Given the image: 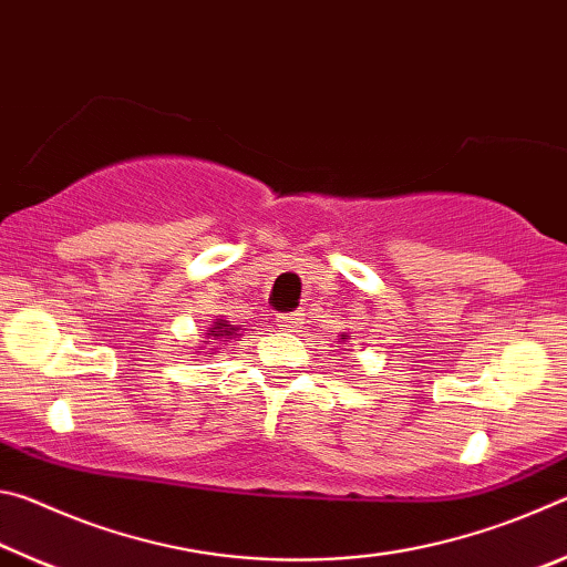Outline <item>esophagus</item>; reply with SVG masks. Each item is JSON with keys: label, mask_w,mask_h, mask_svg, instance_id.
I'll return each mask as SVG.
<instances>
[{"label": "esophagus", "mask_w": 567, "mask_h": 567, "mask_svg": "<svg viewBox=\"0 0 567 567\" xmlns=\"http://www.w3.org/2000/svg\"><path fill=\"white\" fill-rule=\"evenodd\" d=\"M280 328L282 330H287V332H295L297 328H300V322H302V312H290V315H280Z\"/></svg>", "instance_id": "obj_1"}]
</instances>
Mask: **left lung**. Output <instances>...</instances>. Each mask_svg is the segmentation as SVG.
<instances>
[{"label":"left lung","mask_w":567,"mask_h":567,"mask_svg":"<svg viewBox=\"0 0 567 567\" xmlns=\"http://www.w3.org/2000/svg\"><path fill=\"white\" fill-rule=\"evenodd\" d=\"M348 340H350V334L342 332V334H340V342H348Z\"/></svg>","instance_id":"8db88e82"}]
</instances>
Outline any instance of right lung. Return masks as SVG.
Instances as JSON below:
<instances>
[{"instance_id": "obj_1", "label": "right lung", "mask_w": 567, "mask_h": 567, "mask_svg": "<svg viewBox=\"0 0 567 567\" xmlns=\"http://www.w3.org/2000/svg\"><path fill=\"white\" fill-rule=\"evenodd\" d=\"M237 334H239V328H235V324H229V322L225 320V315H217V322H213V328H207V332H205L207 340H203V342H205V344H213V342L227 344V340L237 338ZM199 350H205V348H199ZM213 350H215V344L207 350L205 358H209V354H215Z\"/></svg>"}]
</instances>
